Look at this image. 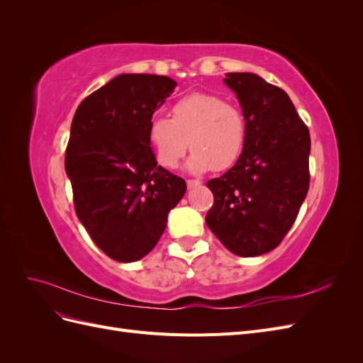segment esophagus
Listing matches in <instances>:
<instances>
[{
    "label": "esophagus",
    "mask_w": 363,
    "mask_h": 363,
    "mask_svg": "<svg viewBox=\"0 0 363 363\" xmlns=\"http://www.w3.org/2000/svg\"><path fill=\"white\" fill-rule=\"evenodd\" d=\"M186 184H188L189 189H194V188H199L201 182L200 180H188V182H186Z\"/></svg>",
    "instance_id": "esophagus-1"
}]
</instances>
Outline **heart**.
I'll use <instances>...</instances> for the list:
<instances>
[{"label": "heart", "instance_id": "heart-1", "mask_svg": "<svg viewBox=\"0 0 363 363\" xmlns=\"http://www.w3.org/2000/svg\"><path fill=\"white\" fill-rule=\"evenodd\" d=\"M147 136L160 167L174 169L191 148L186 169L203 174L208 169L225 171L239 160L247 124L244 115L223 98L191 94L172 106L171 119L152 116Z\"/></svg>", "mask_w": 363, "mask_h": 363}]
</instances>
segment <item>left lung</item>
<instances>
[{
	"label": "left lung",
	"instance_id": "1",
	"mask_svg": "<svg viewBox=\"0 0 363 363\" xmlns=\"http://www.w3.org/2000/svg\"><path fill=\"white\" fill-rule=\"evenodd\" d=\"M247 124L242 155L206 186V224L240 257H256L286 236L309 189L311 136L288 94L252 72H227Z\"/></svg>",
	"mask_w": 363,
	"mask_h": 363
}]
</instances>
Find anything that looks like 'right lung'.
Here are the masks:
<instances>
[{"instance_id":"1","label":"right lung","mask_w":363,"mask_h":363,"mask_svg":"<svg viewBox=\"0 0 363 363\" xmlns=\"http://www.w3.org/2000/svg\"><path fill=\"white\" fill-rule=\"evenodd\" d=\"M175 86L164 75L121 74L75 111L65 156L75 213L113 260L147 256L186 192L183 179L157 164L147 136Z\"/></svg>"}]
</instances>
